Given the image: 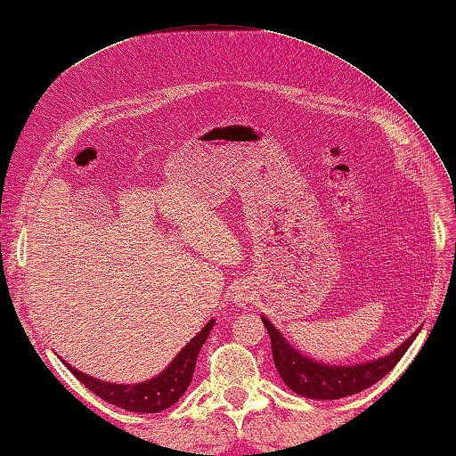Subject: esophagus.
Segmentation results:
<instances>
[{
    "label": "esophagus",
    "mask_w": 456,
    "mask_h": 456,
    "mask_svg": "<svg viewBox=\"0 0 456 456\" xmlns=\"http://www.w3.org/2000/svg\"><path fill=\"white\" fill-rule=\"evenodd\" d=\"M231 299H233V302H235L239 307H245V305L250 302V292H248V288H247V286H243V284L235 286V288H233V292H231Z\"/></svg>",
    "instance_id": "obj_1"
}]
</instances>
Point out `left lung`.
<instances>
[{"label": "left lung", "mask_w": 456, "mask_h": 456, "mask_svg": "<svg viewBox=\"0 0 456 456\" xmlns=\"http://www.w3.org/2000/svg\"><path fill=\"white\" fill-rule=\"evenodd\" d=\"M263 323L268 329L270 343H273V358L280 378L289 390L312 400H338L370 388L400 362L413 338L418 337V331H415L400 348L378 361L356 366H331L309 361L307 356L299 354L286 343V338L266 317H263Z\"/></svg>", "instance_id": "1"}]
</instances>
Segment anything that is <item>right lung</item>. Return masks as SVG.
Segmentation results:
<instances>
[{"mask_svg": "<svg viewBox=\"0 0 456 456\" xmlns=\"http://www.w3.org/2000/svg\"><path fill=\"white\" fill-rule=\"evenodd\" d=\"M211 327H213V322H209L186 346L182 348L167 370L142 384L125 386V384L102 382V380H95V378L88 374L78 372L70 364L66 366L68 370H70L86 386V388L94 392L95 395H100V398L108 403L118 405V408H123L127 411L157 413L170 408L172 403H176L180 400V395L188 390L193 376V368H196L198 354L201 351V345L206 343Z\"/></svg>", "mask_w": 456, "mask_h": 456, "instance_id": "right-lung-1", "label": "right lung"}]
</instances>
